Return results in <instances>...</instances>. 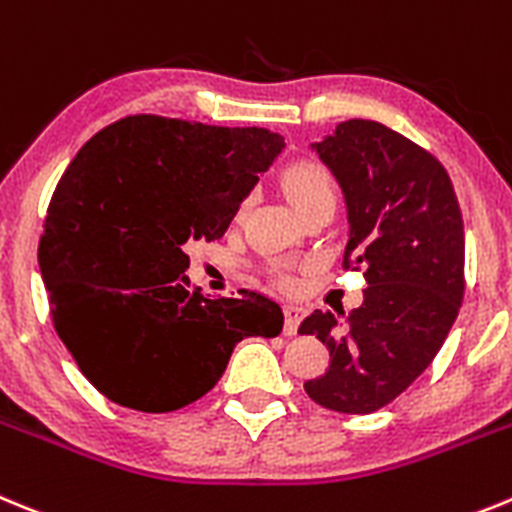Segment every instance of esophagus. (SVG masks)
<instances>
[{"instance_id": "esophagus-1", "label": "esophagus", "mask_w": 512, "mask_h": 512, "mask_svg": "<svg viewBox=\"0 0 512 512\" xmlns=\"http://www.w3.org/2000/svg\"><path fill=\"white\" fill-rule=\"evenodd\" d=\"M303 308L301 306H296V303H288V306H285V326H283V331H285V336H296V331H298V324H301V319H303Z\"/></svg>"}]
</instances>
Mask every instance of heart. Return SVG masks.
<instances>
[{
  "mask_svg": "<svg viewBox=\"0 0 512 512\" xmlns=\"http://www.w3.org/2000/svg\"><path fill=\"white\" fill-rule=\"evenodd\" d=\"M283 188L298 211L321 199H336V183L329 168L316 160H296L283 170Z\"/></svg>",
  "mask_w": 512,
  "mask_h": 512,
  "instance_id": "b5f03b06",
  "label": "heart"
}]
</instances>
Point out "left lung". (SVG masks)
Masks as SVG:
<instances>
[{
  "instance_id": "1",
  "label": "left lung",
  "mask_w": 512,
  "mask_h": 512,
  "mask_svg": "<svg viewBox=\"0 0 512 512\" xmlns=\"http://www.w3.org/2000/svg\"><path fill=\"white\" fill-rule=\"evenodd\" d=\"M316 153L349 211L344 267H365V301L313 311L301 334L329 349V370L308 398L339 413L393 403L436 357L464 298V224L444 165L421 145L370 119H349Z\"/></svg>"
}]
</instances>
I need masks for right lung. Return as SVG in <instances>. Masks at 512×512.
<instances>
[{"mask_svg":"<svg viewBox=\"0 0 512 512\" xmlns=\"http://www.w3.org/2000/svg\"><path fill=\"white\" fill-rule=\"evenodd\" d=\"M262 127L132 114L96 132L48 204L38 262L50 319L86 380L142 413L209 393L245 336H278L262 293L206 298L188 247L227 232L257 173L283 150Z\"/></svg>","mask_w":512,"mask_h":512,"instance_id":"obj_1","label":"right lung"}]
</instances>
